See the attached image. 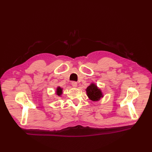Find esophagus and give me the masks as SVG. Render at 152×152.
Here are the masks:
<instances>
[{"label":"esophagus","instance_id":"1","mask_svg":"<svg viewBox=\"0 0 152 152\" xmlns=\"http://www.w3.org/2000/svg\"><path fill=\"white\" fill-rule=\"evenodd\" d=\"M72 86H73V87H77V82H76L75 81H73V82H72Z\"/></svg>","mask_w":152,"mask_h":152}]
</instances>
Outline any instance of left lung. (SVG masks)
Here are the masks:
<instances>
[{
  "instance_id": "obj_1",
  "label": "left lung",
  "mask_w": 152,
  "mask_h": 152,
  "mask_svg": "<svg viewBox=\"0 0 152 152\" xmlns=\"http://www.w3.org/2000/svg\"><path fill=\"white\" fill-rule=\"evenodd\" d=\"M86 93L89 98L93 102L99 101L101 98L103 97L102 91L94 84H91L89 86L87 87L86 89Z\"/></svg>"
}]
</instances>
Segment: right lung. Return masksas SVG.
<instances>
[{
  "mask_svg": "<svg viewBox=\"0 0 152 152\" xmlns=\"http://www.w3.org/2000/svg\"><path fill=\"white\" fill-rule=\"evenodd\" d=\"M62 89L60 87H58V88H57V89H56V94H57V95H58V96H60L61 94H62Z\"/></svg>",
  "mask_w": 152,
  "mask_h": 152,
  "instance_id": "1",
  "label": "right lung"
}]
</instances>
